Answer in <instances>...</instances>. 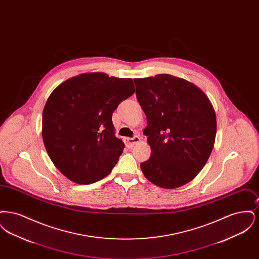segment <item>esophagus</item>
Here are the masks:
<instances>
[{"mask_svg":"<svg viewBox=\"0 0 259 259\" xmlns=\"http://www.w3.org/2000/svg\"><path fill=\"white\" fill-rule=\"evenodd\" d=\"M141 139L135 136L134 138H124V143L128 148H133L137 143H139Z\"/></svg>","mask_w":259,"mask_h":259,"instance_id":"obj_1","label":"esophagus"}]
</instances>
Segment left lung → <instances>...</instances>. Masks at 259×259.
<instances>
[{"mask_svg":"<svg viewBox=\"0 0 259 259\" xmlns=\"http://www.w3.org/2000/svg\"><path fill=\"white\" fill-rule=\"evenodd\" d=\"M134 81L148 119L144 134L151 149L141 169L159 187L183 186L203 169L213 148L217 116L212 104L194 83L172 74Z\"/></svg>","mask_w":259,"mask_h":259,"instance_id":"obj_1","label":"left lung"}]
</instances>
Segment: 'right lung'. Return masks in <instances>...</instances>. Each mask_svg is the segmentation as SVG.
Wrapping results in <instances>:
<instances>
[{
	"label": "right lung",
	"instance_id": "add662e5",
	"mask_svg": "<svg viewBox=\"0 0 259 259\" xmlns=\"http://www.w3.org/2000/svg\"><path fill=\"white\" fill-rule=\"evenodd\" d=\"M134 92L132 78L99 72L71 77L51 92L41 135L50 159L67 179L89 185L111 172L125 148L111 115Z\"/></svg>",
	"mask_w": 259,
	"mask_h": 259
}]
</instances>
